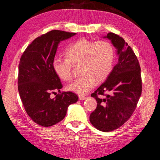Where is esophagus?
I'll return each instance as SVG.
<instances>
[{
	"label": "esophagus",
	"mask_w": 160,
	"mask_h": 160,
	"mask_svg": "<svg viewBox=\"0 0 160 160\" xmlns=\"http://www.w3.org/2000/svg\"><path fill=\"white\" fill-rule=\"evenodd\" d=\"M78 98H79V99L80 100H84L87 98V97L85 96H82V95H80V96H78Z\"/></svg>",
	"instance_id": "obj_1"
}]
</instances>
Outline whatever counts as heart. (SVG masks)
Segmentation results:
<instances>
[{
    "label": "heart",
    "instance_id": "heart-1",
    "mask_svg": "<svg viewBox=\"0 0 160 160\" xmlns=\"http://www.w3.org/2000/svg\"><path fill=\"white\" fill-rule=\"evenodd\" d=\"M64 55L66 58H56L53 60V71L60 79L69 81L72 78V64L80 63L82 75L67 87L69 90L79 94L87 93L96 82L104 81L113 68L114 49L106 40H78L67 47Z\"/></svg>",
    "mask_w": 160,
    "mask_h": 160
}]
</instances>
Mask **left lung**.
<instances>
[{
  "mask_svg": "<svg viewBox=\"0 0 160 160\" xmlns=\"http://www.w3.org/2000/svg\"><path fill=\"white\" fill-rule=\"evenodd\" d=\"M103 38L117 49L118 60L105 82L91 95L98 104L89 120L98 130L109 132L123 125L136 108L142 93L141 69L133 51L122 37L110 32Z\"/></svg>",
  "mask_w": 160,
  "mask_h": 160,
  "instance_id": "8db88e82",
  "label": "left lung"
}]
</instances>
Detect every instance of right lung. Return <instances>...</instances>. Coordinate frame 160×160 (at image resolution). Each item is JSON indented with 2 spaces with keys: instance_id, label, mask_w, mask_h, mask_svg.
Here are the masks:
<instances>
[{
  "instance_id": "right-lung-1",
  "label": "right lung",
  "mask_w": 160,
  "mask_h": 160,
  "mask_svg": "<svg viewBox=\"0 0 160 160\" xmlns=\"http://www.w3.org/2000/svg\"><path fill=\"white\" fill-rule=\"evenodd\" d=\"M76 34L52 30L33 40L20 58L18 77L20 97L28 115L42 127H52L62 120L68 107L78 100L77 95L71 91L50 98L55 91L60 93L62 87L52 67L58 44Z\"/></svg>"
}]
</instances>
